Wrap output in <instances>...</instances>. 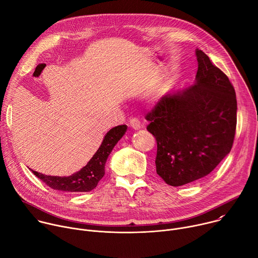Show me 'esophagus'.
I'll use <instances>...</instances> for the list:
<instances>
[{
  "label": "esophagus",
  "mask_w": 258,
  "mask_h": 258,
  "mask_svg": "<svg viewBox=\"0 0 258 258\" xmlns=\"http://www.w3.org/2000/svg\"><path fill=\"white\" fill-rule=\"evenodd\" d=\"M128 125H130L133 130H139V128H141V123H140V121H139L137 118H132V119H130Z\"/></svg>",
  "instance_id": "obj_1"
}]
</instances>
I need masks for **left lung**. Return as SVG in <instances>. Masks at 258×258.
<instances>
[{
	"instance_id": "1",
	"label": "left lung",
	"mask_w": 258,
	"mask_h": 258,
	"mask_svg": "<svg viewBox=\"0 0 258 258\" xmlns=\"http://www.w3.org/2000/svg\"><path fill=\"white\" fill-rule=\"evenodd\" d=\"M194 86L163 96L147 113L157 142L156 172L172 187L209 174L231 151L237 99L229 78L196 50Z\"/></svg>"
}]
</instances>
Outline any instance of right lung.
I'll use <instances>...</instances> for the list:
<instances>
[{
  "label": "right lung",
  "instance_id": "right-lung-1",
  "mask_svg": "<svg viewBox=\"0 0 258 258\" xmlns=\"http://www.w3.org/2000/svg\"><path fill=\"white\" fill-rule=\"evenodd\" d=\"M127 126L117 125L105 136L101 146L92 159L80 171L69 176L45 175L32 170V173L54 190L65 192H90L95 189L105 174V163L114 146L125 134Z\"/></svg>",
  "mask_w": 258,
  "mask_h": 258
}]
</instances>
